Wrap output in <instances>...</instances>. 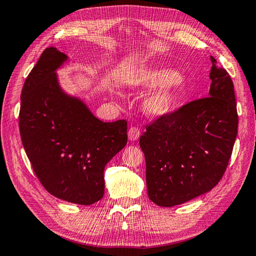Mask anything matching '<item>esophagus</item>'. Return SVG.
I'll use <instances>...</instances> for the list:
<instances>
[{"mask_svg":"<svg viewBox=\"0 0 256 256\" xmlns=\"http://www.w3.org/2000/svg\"><path fill=\"white\" fill-rule=\"evenodd\" d=\"M128 135V138L130 140H138L140 136V130L138 128L132 126V128H130Z\"/></svg>","mask_w":256,"mask_h":256,"instance_id":"1","label":"esophagus"}]
</instances>
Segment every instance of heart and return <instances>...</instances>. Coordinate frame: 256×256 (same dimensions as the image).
Masks as SVG:
<instances>
[{
    "mask_svg": "<svg viewBox=\"0 0 256 256\" xmlns=\"http://www.w3.org/2000/svg\"><path fill=\"white\" fill-rule=\"evenodd\" d=\"M130 85L140 89L158 87L148 94L142 104L148 116L158 118L168 114L174 109L186 87V80L181 74L169 68L150 66L140 70Z\"/></svg>",
    "mask_w": 256,
    "mask_h": 256,
    "instance_id": "b5f03b06",
    "label": "heart"
}]
</instances>
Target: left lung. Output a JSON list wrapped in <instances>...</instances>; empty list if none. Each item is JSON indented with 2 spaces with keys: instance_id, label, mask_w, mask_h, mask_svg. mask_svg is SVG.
<instances>
[{
  "instance_id": "1",
  "label": "left lung",
  "mask_w": 256,
  "mask_h": 256,
  "mask_svg": "<svg viewBox=\"0 0 256 256\" xmlns=\"http://www.w3.org/2000/svg\"><path fill=\"white\" fill-rule=\"evenodd\" d=\"M210 97L148 124L140 138L150 198L171 207L210 192L222 178L238 134L234 82L210 56Z\"/></svg>"
}]
</instances>
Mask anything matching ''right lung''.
<instances>
[{"instance_id": "right-lung-1", "label": "right lung", "mask_w": 256, "mask_h": 256, "mask_svg": "<svg viewBox=\"0 0 256 256\" xmlns=\"http://www.w3.org/2000/svg\"><path fill=\"white\" fill-rule=\"evenodd\" d=\"M68 60L46 48L22 86L20 132L36 176L48 192L80 205L104 193L106 164L128 142V122H102L58 85L56 70Z\"/></svg>"}]
</instances>
